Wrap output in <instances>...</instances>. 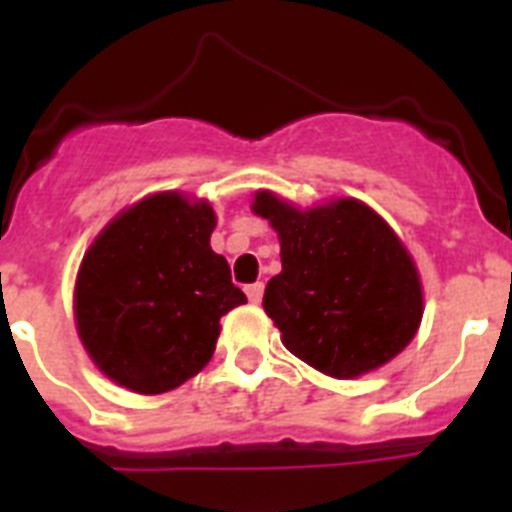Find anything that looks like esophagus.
<instances>
[{
    "label": "esophagus",
    "instance_id": "esophagus-1",
    "mask_svg": "<svg viewBox=\"0 0 512 512\" xmlns=\"http://www.w3.org/2000/svg\"><path fill=\"white\" fill-rule=\"evenodd\" d=\"M246 295L251 302H261V297H264V282H253L246 287Z\"/></svg>",
    "mask_w": 512,
    "mask_h": 512
}]
</instances>
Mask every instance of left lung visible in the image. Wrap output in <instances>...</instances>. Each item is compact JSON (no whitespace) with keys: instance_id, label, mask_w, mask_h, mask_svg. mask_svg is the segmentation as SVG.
I'll use <instances>...</instances> for the list:
<instances>
[{"instance_id":"8db88e82","label":"left lung","mask_w":512,"mask_h":512,"mask_svg":"<svg viewBox=\"0 0 512 512\" xmlns=\"http://www.w3.org/2000/svg\"><path fill=\"white\" fill-rule=\"evenodd\" d=\"M282 243L264 310L284 346L328 377L348 379L395 359L423 318L413 259L392 228L356 200L300 212L271 192L256 194Z\"/></svg>"}]
</instances>
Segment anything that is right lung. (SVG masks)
Returning <instances> with one entry per match:
<instances>
[{"mask_svg": "<svg viewBox=\"0 0 512 512\" xmlns=\"http://www.w3.org/2000/svg\"><path fill=\"white\" fill-rule=\"evenodd\" d=\"M215 212L182 194H153L115 217L84 256L76 328L94 364L140 395H161L200 372L220 318L246 295L210 248Z\"/></svg>", "mask_w": 512, "mask_h": 512, "instance_id": "obj_1", "label": "right lung"}]
</instances>
